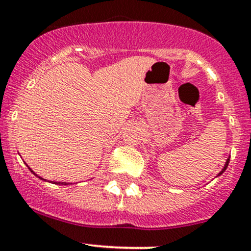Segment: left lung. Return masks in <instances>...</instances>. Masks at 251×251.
I'll return each instance as SVG.
<instances>
[{
    "mask_svg": "<svg viewBox=\"0 0 251 251\" xmlns=\"http://www.w3.org/2000/svg\"><path fill=\"white\" fill-rule=\"evenodd\" d=\"M228 161H230V158H227V160H226V163H225V165H224V168H223V170L222 171L219 172V174H218V176H220V175H223L224 174V171H225L226 169H227V165H228ZM217 176V177H218Z\"/></svg>",
    "mask_w": 251,
    "mask_h": 251,
    "instance_id": "obj_1",
    "label": "left lung"
}]
</instances>
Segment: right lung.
Segmentation results:
<instances>
[{"mask_svg": "<svg viewBox=\"0 0 251 251\" xmlns=\"http://www.w3.org/2000/svg\"><path fill=\"white\" fill-rule=\"evenodd\" d=\"M27 168H28V166H27ZM28 169H29V171H31V172H33V171H32V170H31V168H28ZM33 175H34V176H37V177H38V178H40V179H43V180H47V179L42 178V177L38 176V175H37V174H34V172H33ZM51 183H53V184H58V185H69V184H72V183H67V182H51Z\"/></svg>", "mask_w": 251, "mask_h": 251, "instance_id": "obj_1", "label": "right lung"}]
</instances>
